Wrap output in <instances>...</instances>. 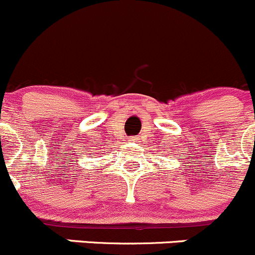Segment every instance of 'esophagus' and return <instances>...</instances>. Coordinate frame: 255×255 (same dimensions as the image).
Returning <instances> with one entry per match:
<instances>
[{"label":"esophagus","mask_w":255,"mask_h":255,"mask_svg":"<svg viewBox=\"0 0 255 255\" xmlns=\"http://www.w3.org/2000/svg\"><path fill=\"white\" fill-rule=\"evenodd\" d=\"M137 141V138H132V142H135Z\"/></svg>","instance_id":"esophagus-1"}]
</instances>
